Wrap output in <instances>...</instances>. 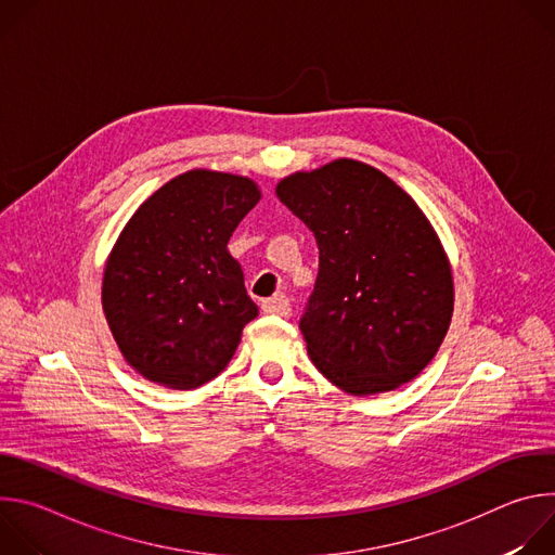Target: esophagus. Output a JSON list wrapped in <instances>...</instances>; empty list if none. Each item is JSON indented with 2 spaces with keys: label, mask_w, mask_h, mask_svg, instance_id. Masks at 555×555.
<instances>
[{
  "label": "esophagus",
  "mask_w": 555,
  "mask_h": 555,
  "mask_svg": "<svg viewBox=\"0 0 555 555\" xmlns=\"http://www.w3.org/2000/svg\"><path fill=\"white\" fill-rule=\"evenodd\" d=\"M261 309H263L266 313H272V315H283V319H287V315L292 313V305H289V300H287L285 294H274L272 298L263 300V302H261Z\"/></svg>",
  "instance_id": "obj_1"
}]
</instances>
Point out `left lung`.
<instances>
[{
	"instance_id": "1",
	"label": "left lung",
	"mask_w": 555,
	"mask_h": 555,
	"mask_svg": "<svg viewBox=\"0 0 555 555\" xmlns=\"http://www.w3.org/2000/svg\"><path fill=\"white\" fill-rule=\"evenodd\" d=\"M276 197L319 244V279L300 319L315 369L360 398L415 379L454 309L448 255L417 202L351 157L283 178Z\"/></svg>"
}]
</instances>
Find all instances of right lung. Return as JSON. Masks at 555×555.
Wrapping results in <instances>:
<instances>
[{
  "label": "right lung",
  "mask_w": 555,
  "mask_h": 555,
  "mask_svg": "<svg viewBox=\"0 0 555 555\" xmlns=\"http://www.w3.org/2000/svg\"><path fill=\"white\" fill-rule=\"evenodd\" d=\"M259 199L246 176L191 169L149 195L120 230L101 300L122 358L144 379L191 390L234 356L259 307L228 242Z\"/></svg>",
  "instance_id": "obj_1"
}]
</instances>
